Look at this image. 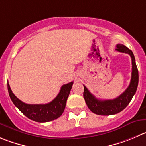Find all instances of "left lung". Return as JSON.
Returning a JSON list of instances; mask_svg holds the SVG:
<instances>
[{
    "label": "left lung",
    "instance_id": "1",
    "mask_svg": "<svg viewBox=\"0 0 146 146\" xmlns=\"http://www.w3.org/2000/svg\"><path fill=\"white\" fill-rule=\"evenodd\" d=\"M116 51L122 53L128 54L132 59V74L131 80L127 88L120 96L113 100L97 99L84 85V100L89 109L93 113L100 115H111L121 112L130 103V100L135 94L138 84V70L135 64V59L133 51L123 44H118L116 46Z\"/></svg>",
    "mask_w": 146,
    "mask_h": 146
}]
</instances>
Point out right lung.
I'll return each mask as SVG.
<instances>
[{
	"label": "right lung",
	"mask_w": 146,
	"mask_h": 146,
	"mask_svg": "<svg viewBox=\"0 0 146 146\" xmlns=\"http://www.w3.org/2000/svg\"><path fill=\"white\" fill-rule=\"evenodd\" d=\"M72 84L73 82L62 85L57 96L47 104L31 105L23 102L15 96L8 82V90L12 102L25 116L35 122L46 123L56 120L62 115L65 109Z\"/></svg>",
	"instance_id": "obj_1"
}]
</instances>
